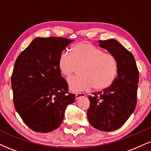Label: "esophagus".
I'll list each match as a JSON object with an SVG mask.
<instances>
[{
  "label": "esophagus",
  "mask_w": 151,
  "mask_h": 151,
  "mask_svg": "<svg viewBox=\"0 0 151 151\" xmlns=\"http://www.w3.org/2000/svg\"><path fill=\"white\" fill-rule=\"evenodd\" d=\"M85 96H86V95L83 93H76V95H75V98H76V100H78L79 98H83V97H85Z\"/></svg>",
  "instance_id": "obj_1"
}]
</instances>
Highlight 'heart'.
<instances>
[{
    "mask_svg": "<svg viewBox=\"0 0 151 151\" xmlns=\"http://www.w3.org/2000/svg\"><path fill=\"white\" fill-rule=\"evenodd\" d=\"M58 67L66 77L80 68L81 75L68 79L70 89L73 92L87 91L93 87L98 91L107 89L114 83L118 72V60L114 55L88 42L74 45L70 53H60Z\"/></svg>",
    "mask_w": 151,
    "mask_h": 151,
    "instance_id": "obj_1",
    "label": "heart"
}]
</instances>
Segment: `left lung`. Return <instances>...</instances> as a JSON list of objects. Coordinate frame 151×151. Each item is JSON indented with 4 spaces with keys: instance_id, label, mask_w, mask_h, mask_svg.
Returning <instances> with one entry per match:
<instances>
[{
    "instance_id": "obj_1",
    "label": "left lung",
    "mask_w": 151,
    "mask_h": 151,
    "mask_svg": "<svg viewBox=\"0 0 151 151\" xmlns=\"http://www.w3.org/2000/svg\"><path fill=\"white\" fill-rule=\"evenodd\" d=\"M99 44L117 59L118 72L111 86L88 95L87 116L93 127L111 132L121 127L136 108L139 74L132 53L121 43L111 39Z\"/></svg>"
}]
</instances>
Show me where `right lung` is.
I'll use <instances>...</instances> for the list:
<instances>
[{
  "instance_id": "1",
  "label": "right lung",
  "mask_w": 151,
  "mask_h": 151,
  "mask_svg": "<svg viewBox=\"0 0 151 151\" xmlns=\"http://www.w3.org/2000/svg\"><path fill=\"white\" fill-rule=\"evenodd\" d=\"M74 40L37 37L17 57L11 77L15 109L28 127L37 132L58 128L75 95L58 69L59 55Z\"/></svg>"
}]
</instances>
